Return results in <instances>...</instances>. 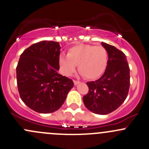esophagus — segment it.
Segmentation results:
<instances>
[{
  "instance_id": "34e87169",
  "label": "esophagus",
  "mask_w": 149,
  "mask_h": 149,
  "mask_svg": "<svg viewBox=\"0 0 149 149\" xmlns=\"http://www.w3.org/2000/svg\"><path fill=\"white\" fill-rule=\"evenodd\" d=\"M73 83H74L75 86H76L79 84H80V81H73Z\"/></svg>"
}]
</instances>
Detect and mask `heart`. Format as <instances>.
Listing matches in <instances>:
<instances>
[{
  "instance_id": "1",
  "label": "heart",
  "mask_w": 149,
  "mask_h": 149,
  "mask_svg": "<svg viewBox=\"0 0 149 149\" xmlns=\"http://www.w3.org/2000/svg\"><path fill=\"white\" fill-rule=\"evenodd\" d=\"M108 63V54L102 46L79 45L70 48L68 55L61 53L59 65L65 76H71L78 65L79 72L85 79L94 80L103 74Z\"/></svg>"
}]
</instances>
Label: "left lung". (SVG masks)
Here are the masks:
<instances>
[{"label":"left lung","instance_id":"obj_1","mask_svg":"<svg viewBox=\"0 0 149 149\" xmlns=\"http://www.w3.org/2000/svg\"><path fill=\"white\" fill-rule=\"evenodd\" d=\"M102 45L108 53L106 70L98 80L87 82L89 90L83 101L91 112L107 115L118 109L125 100L130 87V68L122 51L104 42Z\"/></svg>","mask_w":149,"mask_h":149}]
</instances>
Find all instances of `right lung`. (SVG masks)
Returning <instances> with one entry per match:
<instances>
[{
  "label": "right lung",
  "mask_w": 149,
  "mask_h": 149,
  "mask_svg": "<svg viewBox=\"0 0 149 149\" xmlns=\"http://www.w3.org/2000/svg\"><path fill=\"white\" fill-rule=\"evenodd\" d=\"M61 49L59 42L42 41L25 49L19 58L16 67L19 95L30 109L39 113L60 109L73 86L71 79L58 72Z\"/></svg>",
  "instance_id": "1"
}]
</instances>
